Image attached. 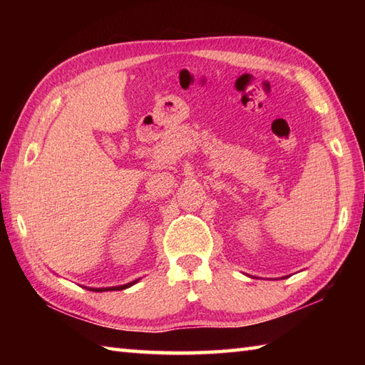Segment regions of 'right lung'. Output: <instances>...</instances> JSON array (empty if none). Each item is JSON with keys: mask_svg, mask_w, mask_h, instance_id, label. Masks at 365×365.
<instances>
[{"mask_svg": "<svg viewBox=\"0 0 365 365\" xmlns=\"http://www.w3.org/2000/svg\"><path fill=\"white\" fill-rule=\"evenodd\" d=\"M139 279L133 282H128V284H123V285H115V287H105V289H91V287H84V289H89L91 292H113V290H123V289H128V287L135 285Z\"/></svg>", "mask_w": 365, "mask_h": 365, "instance_id": "1", "label": "right lung"}]
</instances>
